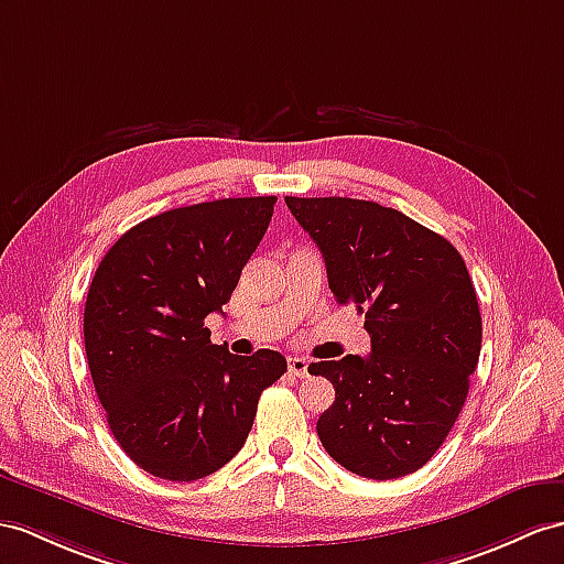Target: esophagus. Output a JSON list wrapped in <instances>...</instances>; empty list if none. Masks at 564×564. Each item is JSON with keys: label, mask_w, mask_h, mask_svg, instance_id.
Returning a JSON list of instances; mask_svg holds the SVG:
<instances>
[{"label": "esophagus", "mask_w": 564, "mask_h": 564, "mask_svg": "<svg viewBox=\"0 0 564 564\" xmlns=\"http://www.w3.org/2000/svg\"><path fill=\"white\" fill-rule=\"evenodd\" d=\"M286 368H290L292 376H299V378L308 376V361L301 359V356H292V359L286 361Z\"/></svg>", "instance_id": "34e87169"}]
</instances>
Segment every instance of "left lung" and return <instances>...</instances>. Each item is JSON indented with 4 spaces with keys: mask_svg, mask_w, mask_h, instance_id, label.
Wrapping results in <instances>:
<instances>
[{
    "mask_svg": "<svg viewBox=\"0 0 564 564\" xmlns=\"http://www.w3.org/2000/svg\"><path fill=\"white\" fill-rule=\"evenodd\" d=\"M318 246L337 304L366 313L370 354L311 364L335 402L318 419L327 455L390 480L429 462L469 394L480 311L464 258L400 210L356 198H284Z\"/></svg>",
    "mask_w": 564,
    "mask_h": 564,
    "instance_id": "left-lung-1",
    "label": "left lung"
}]
</instances>
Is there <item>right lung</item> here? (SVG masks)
Instances as JSON below:
<instances>
[{
    "instance_id": "obj_1",
    "label": "right lung",
    "mask_w": 564,
    "mask_h": 564,
    "mask_svg": "<svg viewBox=\"0 0 564 564\" xmlns=\"http://www.w3.org/2000/svg\"><path fill=\"white\" fill-rule=\"evenodd\" d=\"M278 198H223L143 219L121 235L90 282L84 337L109 431L143 471L210 476L237 455L260 392L286 359L213 345L223 313L270 225Z\"/></svg>"
}]
</instances>
